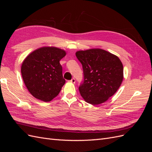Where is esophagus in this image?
I'll return each mask as SVG.
<instances>
[{"instance_id": "obj_1", "label": "esophagus", "mask_w": 152, "mask_h": 152, "mask_svg": "<svg viewBox=\"0 0 152 152\" xmlns=\"http://www.w3.org/2000/svg\"><path fill=\"white\" fill-rule=\"evenodd\" d=\"M69 82H72V83H73V84H75V79H72L71 80H70Z\"/></svg>"}]
</instances>
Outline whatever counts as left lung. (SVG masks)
Masks as SVG:
<instances>
[{"label": "left lung", "mask_w": 152, "mask_h": 152, "mask_svg": "<svg viewBox=\"0 0 152 152\" xmlns=\"http://www.w3.org/2000/svg\"><path fill=\"white\" fill-rule=\"evenodd\" d=\"M75 54L82 63L84 76L79 88L81 96L93 105L105 102L122 82L124 68L120 59L102 49L79 50Z\"/></svg>", "instance_id": "8db88e82"}]
</instances>
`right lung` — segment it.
<instances>
[{
    "instance_id": "add662e5",
    "label": "right lung",
    "mask_w": 152,
    "mask_h": 152,
    "mask_svg": "<svg viewBox=\"0 0 152 152\" xmlns=\"http://www.w3.org/2000/svg\"><path fill=\"white\" fill-rule=\"evenodd\" d=\"M66 52L56 47L34 50L23 61L21 72L24 83L35 98L49 102L58 95L65 83L59 61Z\"/></svg>"
}]
</instances>
